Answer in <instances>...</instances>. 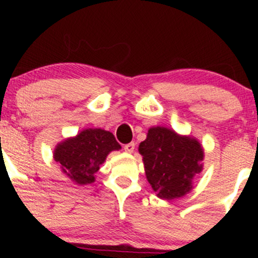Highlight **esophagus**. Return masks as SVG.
<instances>
[{
    "instance_id": "esophagus-1",
    "label": "esophagus",
    "mask_w": 258,
    "mask_h": 258,
    "mask_svg": "<svg viewBox=\"0 0 258 258\" xmlns=\"http://www.w3.org/2000/svg\"><path fill=\"white\" fill-rule=\"evenodd\" d=\"M123 150L126 151V152H128V153L134 152V151H135V142H130V144L124 145Z\"/></svg>"
}]
</instances>
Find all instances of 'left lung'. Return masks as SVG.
I'll use <instances>...</instances> for the list:
<instances>
[{
	"instance_id": "8db88e82",
	"label": "left lung",
	"mask_w": 258,
	"mask_h": 258,
	"mask_svg": "<svg viewBox=\"0 0 258 258\" xmlns=\"http://www.w3.org/2000/svg\"><path fill=\"white\" fill-rule=\"evenodd\" d=\"M147 181L162 200L184 196L192 179L202 171L204 148L196 139L179 136L166 127H152L139 146Z\"/></svg>"
}]
</instances>
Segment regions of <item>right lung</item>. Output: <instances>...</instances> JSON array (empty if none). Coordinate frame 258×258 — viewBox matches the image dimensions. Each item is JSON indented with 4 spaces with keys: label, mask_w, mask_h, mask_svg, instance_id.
Returning a JSON list of instances; mask_svg holds the SVG:
<instances>
[{
    "label": "right lung",
    "mask_w": 258,
    "mask_h": 258,
    "mask_svg": "<svg viewBox=\"0 0 258 258\" xmlns=\"http://www.w3.org/2000/svg\"><path fill=\"white\" fill-rule=\"evenodd\" d=\"M121 146L111 132L101 128H87L76 137L64 140L54 148L53 158L61 165L64 175L77 184L95 182V173L105 162L111 151Z\"/></svg>",
    "instance_id": "obj_1"
}]
</instances>
